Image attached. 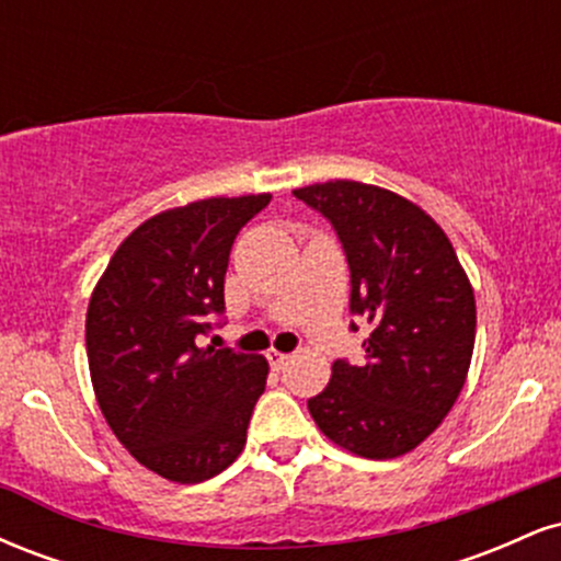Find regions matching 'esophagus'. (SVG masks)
<instances>
[{"label": "esophagus", "instance_id": "esophagus-1", "mask_svg": "<svg viewBox=\"0 0 561 561\" xmlns=\"http://www.w3.org/2000/svg\"><path fill=\"white\" fill-rule=\"evenodd\" d=\"M266 358H268V364L274 366V369H285V364L289 362V353H282V351H268L266 353Z\"/></svg>", "mask_w": 561, "mask_h": 561}]
</instances>
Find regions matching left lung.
I'll return each mask as SVG.
<instances>
[{
  "label": "left lung",
  "mask_w": 561,
  "mask_h": 561,
  "mask_svg": "<svg viewBox=\"0 0 561 561\" xmlns=\"http://www.w3.org/2000/svg\"><path fill=\"white\" fill-rule=\"evenodd\" d=\"M293 195L337 231L351 268V313L371 324L364 364L337 358L308 411L351 454H409L465 388L478 327L472 285L446 231L411 199L347 179ZM351 330H358L353 321Z\"/></svg>",
  "instance_id": "8db88e82"
}]
</instances>
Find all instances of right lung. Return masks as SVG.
Segmentation results:
<instances>
[{"label": "right lung", "mask_w": 561, "mask_h": 561, "mask_svg": "<svg viewBox=\"0 0 561 561\" xmlns=\"http://www.w3.org/2000/svg\"><path fill=\"white\" fill-rule=\"evenodd\" d=\"M268 199L208 197L147 218L89 300L87 356L102 416L139 465L171 482L224 472L266 388V358L195 340L224 313L231 244Z\"/></svg>", "instance_id": "obj_1"}]
</instances>
